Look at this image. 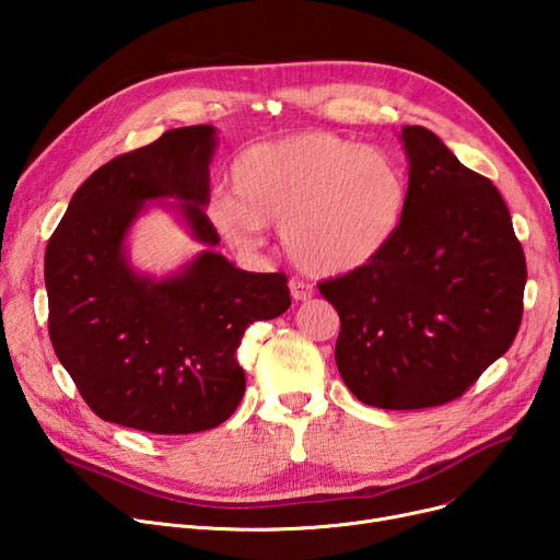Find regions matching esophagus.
I'll use <instances>...</instances> for the list:
<instances>
[{
	"mask_svg": "<svg viewBox=\"0 0 560 560\" xmlns=\"http://www.w3.org/2000/svg\"><path fill=\"white\" fill-rule=\"evenodd\" d=\"M313 295H315V290H313L311 283H304V281H300V279H292V281H290V298L295 300V302H306V300H311Z\"/></svg>",
	"mask_w": 560,
	"mask_h": 560,
	"instance_id": "obj_1",
	"label": "esophagus"
}]
</instances>
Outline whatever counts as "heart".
Returning a JSON list of instances; mask_svg holds the SVG:
<instances>
[{"label": "heart", "mask_w": 560, "mask_h": 560, "mask_svg": "<svg viewBox=\"0 0 560 560\" xmlns=\"http://www.w3.org/2000/svg\"><path fill=\"white\" fill-rule=\"evenodd\" d=\"M231 195H213L209 220L238 249H254L262 226L281 224L285 254L302 270L340 277L365 268L397 235L408 182L376 147L304 129L256 142L231 163Z\"/></svg>", "instance_id": "obj_1"}]
</instances>
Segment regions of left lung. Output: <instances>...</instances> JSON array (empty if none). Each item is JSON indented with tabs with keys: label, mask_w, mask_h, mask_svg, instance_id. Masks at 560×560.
<instances>
[{
	"label": "left lung",
	"mask_w": 560,
	"mask_h": 560,
	"mask_svg": "<svg viewBox=\"0 0 560 560\" xmlns=\"http://www.w3.org/2000/svg\"><path fill=\"white\" fill-rule=\"evenodd\" d=\"M408 203L393 243L361 270L319 283L340 315L336 365L368 406L413 410L460 397L506 354L526 262L486 176L424 127H401Z\"/></svg>",
	"instance_id": "1"
}]
</instances>
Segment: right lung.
Returning a JSON list of instances; mask_svg holds the SVG:
<instances>
[{
    "mask_svg": "<svg viewBox=\"0 0 560 560\" xmlns=\"http://www.w3.org/2000/svg\"><path fill=\"white\" fill-rule=\"evenodd\" d=\"M218 129L165 131L95 170L72 195L45 252L49 338L95 413L179 435L220 427L245 395L238 347L256 319L290 306L285 275L235 268L206 218ZM205 245L156 278L128 258V233L153 201Z\"/></svg>",
    "mask_w": 560,
    "mask_h": 560,
    "instance_id": "right-lung-1",
    "label": "right lung"
}]
</instances>
